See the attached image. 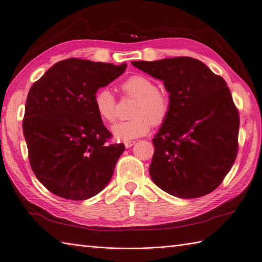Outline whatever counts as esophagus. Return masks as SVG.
<instances>
[{
	"label": "esophagus",
	"mask_w": 262,
	"mask_h": 262,
	"mask_svg": "<svg viewBox=\"0 0 262 262\" xmlns=\"http://www.w3.org/2000/svg\"><path fill=\"white\" fill-rule=\"evenodd\" d=\"M134 144H136V142H134V141H125V142H124V146H125L126 148L132 147Z\"/></svg>",
	"instance_id": "esophagus-1"
}]
</instances>
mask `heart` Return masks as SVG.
Segmentation results:
<instances>
[{
    "mask_svg": "<svg viewBox=\"0 0 262 262\" xmlns=\"http://www.w3.org/2000/svg\"><path fill=\"white\" fill-rule=\"evenodd\" d=\"M121 91L129 97L136 98L130 120L118 122L113 126L117 140L129 141L144 136L150 125H162L167 120L171 100L167 94L158 91L154 81L145 75H132L121 84ZM95 109L106 122H114L117 118V101L114 94L107 89L98 91L94 98Z\"/></svg>",
    "mask_w": 262,
    "mask_h": 262,
    "instance_id": "b5f03b06",
    "label": "heart"
}]
</instances>
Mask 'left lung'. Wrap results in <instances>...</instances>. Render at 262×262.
Listing matches in <instances>:
<instances>
[{
    "instance_id": "left-lung-1",
    "label": "left lung",
    "mask_w": 262,
    "mask_h": 262,
    "mask_svg": "<svg viewBox=\"0 0 262 262\" xmlns=\"http://www.w3.org/2000/svg\"><path fill=\"white\" fill-rule=\"evenodd\" d=\"M132 66L163 81L171 100L169 117L153 139L150 178L181 199L212 192L238 150L239 115L224 78L189 57Z\"/></svg>"
}]
</instances>
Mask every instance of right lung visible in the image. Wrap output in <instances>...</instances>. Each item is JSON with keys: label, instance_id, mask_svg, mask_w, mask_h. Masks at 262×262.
<instances>
[{"label": "right lung", "instance_id": "1", "mask_svg": "<svg viewBox=\"0 0 262 262\" xmlns=\"http://www.w3.org/2000/svg\"><path fill=\"white\" fill-rule=\"evenodd\" d=\"M125 68V63L70 58L55 63L30 87L24 137L31 169L53 194L86 200L112 179L124 145L108 143L112 133L95 109L94 98Z\"/></svg>", "mask_w": 262, "mask_h": 262}]
</instances>
